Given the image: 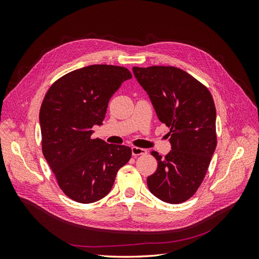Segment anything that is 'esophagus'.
Masks as SVG:
<instances>
[{"label": "esophagus", "instance_id": "1", "mask_svg": "<svg viewBox=\"0 0 259 259\" xmlns=\"http://www.w3.org/2000/svg\"><path fill=\"white\" fill-rule=\"evenodd\" d=\"M147 150L143 148H138V147H133L132 148V154L133 156H138V155H143L146 154Z\"/></svg>", "mask_w": 259, "mask_h": 259}]
</instances>
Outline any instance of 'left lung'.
Masks as SVG:
<instances>
[{"mask_svg": "<svg viewBox=\"0 0 259 259\" xmlns=\"http://www.w3.org/2000/svg\"><path fill=\"white\" fill-rule=\"evenodd\" d=\"M159 120L169 127L171 150L151 154L158 168L147 178L156 198L178 204L197 192L217 145L216 108L210 92L184 70L170 66L133 68Z\"/></svg>", "mask_w": 259, "mask_h": 259, "instance_id": "1", "label": "left lung"}]
</instances>
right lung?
I'll use <instances>...</instances> for the list:
<instances>
[{"instance_id":"1","label":"right lung","mask_w":259,"mask_h":259,"mask_svg":"<svg viewBox=\"0 0 259 259\" xmlns=\"http://www.w3.org/2000/svg\"><path fill=\"white\" fill-rule=\"evenodd\" d=\"M130 70L92 65L55 81L40 109L42 151L58 186L68 198L89 204L110 192L117 170L132 149L92 138V127L103 124L108 103Z\"/></svg>"}]
</instances>
